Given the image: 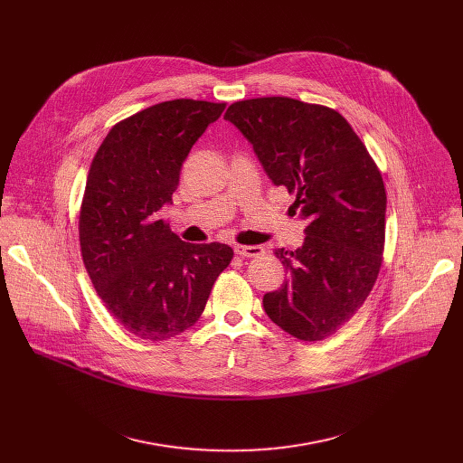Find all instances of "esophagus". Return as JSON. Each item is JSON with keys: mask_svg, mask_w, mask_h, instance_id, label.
<instances>
[{"mask_svg": "<svg viewBox=\"0 0 463 463\" xmlns=\"http://www.w3.org/2000/svg\"><path fill=\"white\" fill-rule=\"evenodd\" d=\"M234 252L238 256L254 258V256H260L263 252V247H260V245H234Z\"/></svg>", "mask_w": 463, "mask_h": 463, "instance_id": "34e87169", "label": "esophagus"}]
</instances>
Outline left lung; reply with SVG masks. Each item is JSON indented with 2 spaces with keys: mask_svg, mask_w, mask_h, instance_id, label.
Listing matches in <instances>:
<instances>
[{
  "mask_svg": "<svg viewBox=\"0 0 463 463\" xmlns=\"http://www.w3.org/2000/svg\"><path fill=\"white\" fill-rule=\"evenodd\" d=\"M225 118L249 139L275 184L295 195L307 225L304 245L275 249L288 280L263 309L300 341L332 337L364 304L384 250L386 192L381 170L335 109L289 97L229 106Z\"/></svg>",
  "mask_w": 463,
  "mask_h": 463,
  "instance_id": "1",
  "label": "left lung"
}]
</instances>
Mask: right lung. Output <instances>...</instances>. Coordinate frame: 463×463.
I'll list each match as a JSON object with an SVG mask.
<instances>
[{
	"label": "right lung",
	"mask_w": 463,
	"mask_h": 463,
	"mask_svg": "<svg viewBox=\"0 0 463 463\" xmlns=\"http://www.w3.org/2000/svg\"><path fill=\"white\" fill-rule=\"evenodd\" d=\"M225 102L175 99L117 122L97 150L80 205L86 271L109 315L146 341L181 335L202 317L234 252L186 243L159 218L194 143Z\"/></svg>",
	"instance_id": "right-lung-1"
}]
</instances>
